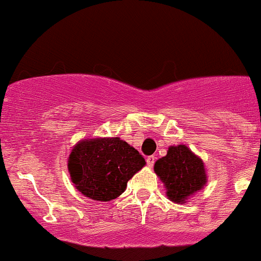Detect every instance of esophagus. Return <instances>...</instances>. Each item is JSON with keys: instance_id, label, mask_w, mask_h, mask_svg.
Instances as JSON below:
<instances>
[{"instance_id": "34e87169", "label": "esophagus", "mask_w": 261, "mask_h": 261, "mask_svg": "<svg viewBox=\"0 0 261 261\" xmlns=\"http://www.w3.org/2000/svg\"><path fill=\"white\" fill-rule=\"evenodd\" d=\"M146 161H147V165H148L149 167H152V166H153L154 161H156V157H154V156H148V157H147Z\"/></svg>"}]
</instances>
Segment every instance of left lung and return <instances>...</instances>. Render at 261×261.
Instances as JSON below:
<instances>
[{
  "label": "left lung",
  "instance_id": "1",
  "mask_svg": "<svg viewBox=\"0 0 261 261\" xmlns=\"http://www.w3.org/2000/svg\"><path fill=\"white\" fill-rule=\"evenodd\" d=\"M154 174L166 189L167 199L184 204L207 185L203 160L185 144L170 146L166 156L154 162Z\"/></svg>",
  "mask_w": 261,
  "mask_h": 261
}]
</instances>
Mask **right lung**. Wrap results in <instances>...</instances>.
Wrapping results in <instances>:
<instances>
[{"label":"right lung","instance_id":"right-lung-1","mask_svg":"<svg viewBox=\"0 0 261 261\" xmlns=\"http://www.w3.org/2000/svg\"><path fill=\"white\" fill-rule=\"evenodd\" d=\"M67 162L74 188L97 202L119 197L128 180L146 165L139 152L119 137L81 139L72 147Z\"/></svg>","mask_w":261,"mask_h":261}]
</instances>
